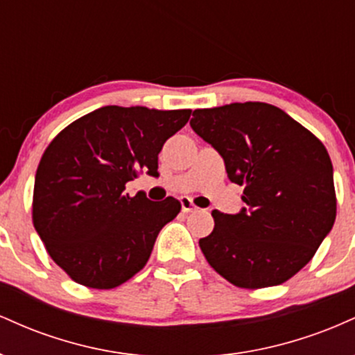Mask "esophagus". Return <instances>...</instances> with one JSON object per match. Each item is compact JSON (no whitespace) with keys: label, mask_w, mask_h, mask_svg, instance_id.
Masks as SVG:
<instances>
[{"label":"esophagus","mask_w":355,"mask_h":355,"mask_svg":"<svg viewBox=\"0 0 355 355\" xmlns=\"http://www.w3.org/2000/svg\"><path fill=\"white\" fill-rule=\"evenodd\" d=\"M180 205H182V210L185 211V214L197 210V207L193 205V202H191V198H189V197H182L180 198Z\"/></svg>","instance_id":"obj_1"}]
</instances>
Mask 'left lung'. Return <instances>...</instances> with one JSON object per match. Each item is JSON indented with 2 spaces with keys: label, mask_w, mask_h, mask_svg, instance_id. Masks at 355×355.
<instances>
[{
  "label": "left lung",
  "mask_w": 355,
  "mask_h": 355,
  "mask_svg": "<svg viewBox=\"0 0 355 355\" xmlns=\"http://www.w3.org/2000/svg\"><path fill=\"white\" fill-rule=\"evenodd\" d=\"M190 126L220 153L247 203L239 214L211 211L214 232L198 242L207 262L237 287L284 284L311 262L336 220L327 150L260 101L195 110Z\"/></svg>",
  "instance_id": "1"
}]
</instances>
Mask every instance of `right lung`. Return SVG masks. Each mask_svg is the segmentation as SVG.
<instances>
[{
	"instance_id": "add662e5",
	"label": "right lung",
	"mask_w": 355,
	"mask_h": 355,
	"mask_svg": "<svg viewBox=\"0 0 355 355\" xmlns=\"http://www.w3.org/2000/svg\"><path fill=\"white\" fill-rule=\"evenodd\" d=\"M190 113L108 105L73 121L44 150L33 223L48 254L75 282L113 288L148 262L180 202L128 197L123 190L138 172L158 177V153Z\"/></svg>"
}]
</instances>
